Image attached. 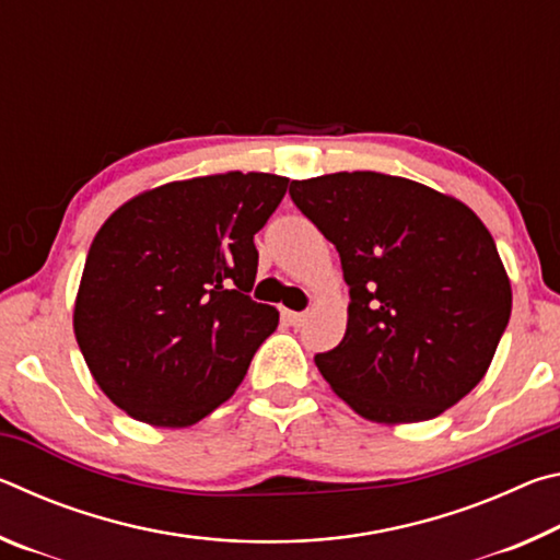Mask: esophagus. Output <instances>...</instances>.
Wrapping results in <instances>:
<instances>
[{"label":"esophagus","mask_w":560,"mask_h":560,"mask_svg":"<svg viewBox=\"0 0 560 560\" xmlns=\"http://www.w3.org/2000/svg\"><path fill=\"white\" fill-rule=\"evenodd\" d=\"M283 320H287L289 326H301L303 320H306V314H299V311H283Z\"/></svg>","instance_id":"1"}]
</instances>
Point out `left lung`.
Returning a JSON list of instances; mask_svg holds the SVG:
<instances>
[{"label": "left lung", "mask_w": 560, "mask_h": 560, "mask_svg": "<svg viewBox=\"0 0 560 560\" xmlns=\"http://www.w3.org/2000/svg\"><path fill=\"white\" fill-rule=\"evenodd\" d=\"M293 205L336 246L348 328L316 353L375 422L432 420L485 377L511 316L497 244L467 205L383 173L293 179Z\"/></svg>", "instance_id": "left-lung-1"}]
</instances>
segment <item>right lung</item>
<instances>
[{"mask_svg": "<svg viewBox=\"0 0 560 560\" xmlns=\"http://www.w3.org/2000/svg\"><path fill=\"white\" fill-rule=\"evenodd\" d=\"M289 179L226 173L170 183L108 217L75 299V340L120 410L155 428H187L244 381L279 326L257 303V234Z\"/></svg>", "mask_w": 560, "mask_h": 560, "instance_id": "add662e5", "label": "right lung"}]
</instances>
